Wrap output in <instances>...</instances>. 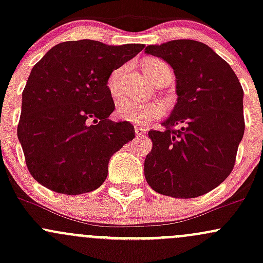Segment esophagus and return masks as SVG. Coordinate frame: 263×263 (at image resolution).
Instances as JSON below:
<instances>
[{
    "label": "esophagus",
    "instance_id": "esophagus-1",
    "mask_svg": "<svg viewBox=\"0 0 263 263\" xmlns=\"http://www.w3.org/2000/svg\"><path fill=\"white\" fill-rule=\"evenodd\" d=\"M135 134L137 137H142V136H144V134H146V131H144V128L142 126H135Z\"/></svg>",
    "mask_w": 263,
    "mask_h": 263
}]
</instances>
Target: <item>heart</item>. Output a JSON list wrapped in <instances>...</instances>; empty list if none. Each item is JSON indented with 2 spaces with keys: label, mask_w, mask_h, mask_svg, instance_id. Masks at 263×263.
I'll use <instances>...</instances> for the list:
<instances>
[{
  "label": "heart",
  "mask_w": 263,
  "mask_h": 263,
  "mask_svg": "<svg viewBox=\"0 0 263 263\" xmlns=\"http://www.w3.org/2000/svg\"><path fill=\"white\" fill-rule=\"evenodd\" d=\"M143 71L153 83H157L165 70H171L164 62L151 58L144 60L142 64ZM123 74V68L112 71L107 80V87L111 95L117 96L120 91V83ZM164 114L163 105L156 101H140L132 99H121L117 104L116 116L123 121L132 123H147L152 120L159 119Z\"/></svg>",
  "instance_id": "heart-1"
}]
</instances>
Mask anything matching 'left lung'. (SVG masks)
I'll list each match as a JSON object with an SVG mask.
<instances>
[{
  "label": "left lung",
  "instance_id": "left-lung-1",
  "mask_svg": "<svg viewBox=\"0 0 263 263\" xmlns=\"http://www.w3.org/2000/svg\"><path fill=\"white\" fill-rule=\"evenodd\" d=\"M144 52L173 68L178 100L163 131L148 132L153 147L144 177L155 192L197 198L220 185L236 161L245 131L243 90L231 66L192 39L148 45Z\"/></svg>",
  "mask_w": 263,
  "mask_h": 263
}]
</instances>
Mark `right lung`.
Listing matches in <instances>:
<instances>
[{"instance_id":"add662e5","label":"right lung","mask_w":263,"mask_h":263,"mask_svg":"<svg viewBox=\"0 0 263 263\" xmlns=\"http://www.w3.org/2000/svg\"><path fill=\"white\" fill-rule=\"evenodd\" d=\"M143 48L69 41L33 66L22 92L17 136L38 183L78 195L105 182L111 156L135 137L131 123L108 119L115 104L107 80Z\"/></svg>"}]
</instances>
